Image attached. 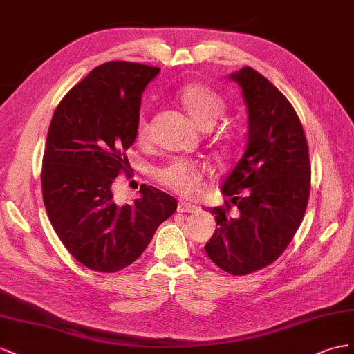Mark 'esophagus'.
I'll return each instance as SVG.
<instances>
[{"mask_svg": "<svg viewBox=\"0 0 354 354\" xmlns=\"http://www.w3.org/2000/svg\"><path fill=\"white\" fill-rule=\"evenodd\" d=\"M178 212H184V214H198L200 207L193 203H187V201H179Z\"/></svg>", "mask_w": 354, "mask_h": 354, "instance_id": "1", "label": "esophagus"}]
</instances>
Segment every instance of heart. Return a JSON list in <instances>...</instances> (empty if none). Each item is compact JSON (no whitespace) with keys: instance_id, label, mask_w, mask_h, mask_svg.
<instances>
[{"instance_id":"b5f03b06","label":"heart","mask_w":354,"mask_h":354,"mask_svg":"<svg viewBox=\"0 0 354 354\" xmlns=\"http://www.w3.org/2000/svg\"><path fill=\"white\" fill-rule=\"evenodd\" d=\"M178 100L188 113L189 118L200 129H210L216 120L224 114L227 104L214 88L201 83H189L179 90ZM136 138L144 142L148 138V121L140 114L136 123ZM206 166L188 160H171L169 163L156 167L153 178L180 196H194L200 189L206 175Z\"/></svg>"}]
</instances>
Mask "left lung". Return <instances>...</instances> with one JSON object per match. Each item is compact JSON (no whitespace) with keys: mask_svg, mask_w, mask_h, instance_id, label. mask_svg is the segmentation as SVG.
Masks as SVG:
<instances>
[{"mask_svg":"<svg viewBox=\"0 0 354 354\" xmlns=\"http://www.w3.org/2000/svg\"><path fill=\"white\" fill-rule=\"evenodd\" d=\"M230 78L248 108V140L221 188L231 200L209 209L218 228L205 249L221 270L246 276L272 264L294 239L308 203L311 167L304 129L283 93L250 66ZM231 203L236 216L229 215Z\"/></svg>","mask_w":354,"mask_h":354,"instance_id":"8db88e82","label":"left lung"}]
</instances>
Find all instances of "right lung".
<instances>
[{"mask_svg":"<svg viewBox=\"0 0 354 354\" xmlns=\"http://www.w3.org/2000/svg\"><path fill=\"white\" fill-rule=\"evenodd\" d=\"M160 68L106 62L90 71L57 105L43 157V200L68 252L99 272L135 262L176 200L144 185L132 205H118L113 185L130 165L126 149L136 139L140 100Z\"/></svg>","mask_w":354,"mask_h":354,"instance_id":"add662e5","label":"right lung"}]
</instances>
